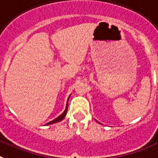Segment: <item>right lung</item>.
I'll return each instance as SVG.
<instances>
[{"label":"right lung","mask_w":158,"mask_h":158,"mask_svg":"<svg viewBox=\"0 0 158 158\" xmlns=\"http://www.w3.org/2000/svg\"><path fill=\"white\" fill-rule=\"evenodd\" d=\"M69 98H70V96L68 97V102H67V105H66V108H65V110H64V112H63L59 116L58 118H55L54 120H52V122H50V123H47L46 125H50V124H54V123H59V122H60V121H62L63 119L65 118L66 114H67V112H68V100H69ZM45 125V126H46Z\"/></svg>","instance_id":"right-lung-1"}]
</instances>
